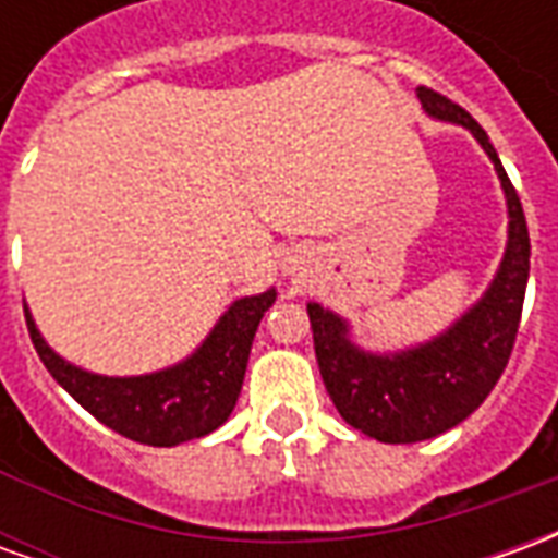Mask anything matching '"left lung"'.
<instances>
[{"mask_svg": "<svg viewBox=\"0 0 558 558\" xmlns=\"http://www.w3.org/2000/svg\"><path fill=\"white\" fill-rule=\"evenodd\" d=\"M418 101L433 119L469 128L490 155L508 199V244L481 302L439 338L415 350L395 355L359 350L350 340L347 319L323 304H307L316 362L335 407L355 430L391 445L433 439L478 410L511 359L529 280L526 215L490 137L463 107L439 92L418 86Z\"/></svg>", "mask_w": 558, "mask_h": 558, "instance_id": "8db88e82", "label": "left lung"}]
</instances>
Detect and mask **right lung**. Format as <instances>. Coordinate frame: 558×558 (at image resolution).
Returning <instances> with one entry per match:
<instances>
[{
  "label": "right lung",
  "mask_w": 558,
  "mask_h": 558,
  "mask_svg": "<svg viewBox=\"0 0 558 558\" xmlns=\"http://www.w3.org/2000/svg\"><path fill=\"white\" fill-rule=\"evenodd\" d=\"M275 295L278 292L268 290L232 302L191 359L146 376H98L68 364L44 343L29 307L23 311L44 367L83 410L134 442L170 448L218 430L230 418L242 391L256 326L275 304Z\"/></svg>",
  "instance_id": "add662e5"
}]
</instances>
